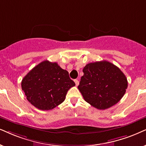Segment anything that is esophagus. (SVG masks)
<instances>
[{"mask_svg":"<svg viewBox=\"0 0 146 146\" xmlns=\"http://www.w3.org/2000/svg\"><path fill=\"white\" fill-rule=\"evenodd\" d=\"M75 85H76V86H77L79 85V81L77 80V79H75Z\"/></svg>","mask_w":146,"mask_h":146,"instance_id":"obj_1","label":"esophagus"}]
</instances>
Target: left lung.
<instances>
[{
  "label": "left lung",
  "mask_w": 146,
  "mask_h": 146,
  "mask_svg": "<svg viewBox=\"0 0 146 146\" xmlns=\"http://www.w3.org/2000/svg\"><path fill=\"white\" fill-rule=\"evenodd\" d=\"M78 89L87 102L105 110L119 102L128 86L124 73L111 62H91L83 69Z\"/></svg>",
  "instance_id": "8db88e82"
}]
</instances>
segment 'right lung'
Wrapping results in <instances>:
<instances>
[{"instance_id": "1", "label": "right lung", "mask_w": 146, "mask_h": 146, "mask_svg": "<svg viewBox=\"0 0 146 146\" xmlns=\"http://www.w3.org/2000/svg\"><path fill=\"white\" fill-rule=\"evenodd\" d=\"M75 86L67 71L56 62L48 60L33 68L21 82L22 90L27 100L42 110H52L61 104L68 90Z\"/></svg>"}]
</instances>
